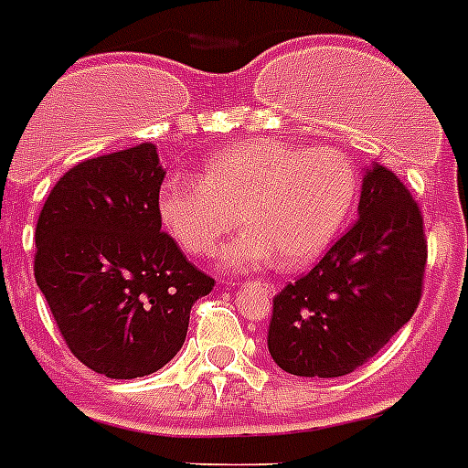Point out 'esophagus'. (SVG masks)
Masks as SVG:
<instances>
[{
    "instance_id": "obj_1",
    "label": "esophagus",
    "mask_w": 468,
    "mask_h": 468,
    "mask_svg": "<svg viewBox=\"0 0 468 468\" xmlns=\"http://www.w3.org/2000/svg\"><path fill=\"white\" fill-rule=\"evenodd\" d=\"M253 283L262 291V293H267V295H272L274 291H277V286H274L272 282H265V279H262V282H253Z\"/></svg>"
}]
</instances>
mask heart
<instances>
[{
  "label": "heart",
  "mask_w": 468,
  "mask_h": 468,
  "mask_svg": "<svg viewBox=\"0 0 468 468\" xmlns=\"http://www.w3.org/2000/svg\"><path fill=\"white\" fill-rule=\"evenodd\" d=\"M357 170L334 149L249 139L215 154L203 177L161 186L163 225L191 255L207 258L234 227L249 229L225 250L229 270L277 262L303 267L336 241L357 198Z\"/></svg>",
  "instance_id": "b5f03b06"
}]
</instances>
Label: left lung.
<instances>
[{
  "label": "left lung",
  "mask_w": 468,
  "mask_h": 468,
  "mask_svg": "<svg viewBox=\"0 0 468 468\" xmlns=\"http://www.w3.org/2000/svg\"><path fill=\"white\" fill-rule=\"evenodd\" d=\"M357 210L324 258L274 295L267 348L295 377L336 378L369 362L424 293V215L410 189L374 163Z\"/></svg>",
  "instance_id": "obj_1"
}]
</instances>
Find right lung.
Masks as SVG:
<instances>
[{"instance_id":"obj_1","label":"right lung","mask_w":468,"mask_h":468,"mask_svg":"<svg viewBox=\"0 0 468 468\" xmlns=\"http://www.w3.org/2000/svg\"><path fill=\"white\" fill-rule=\"evenodd\" d=\"M154 144L90 158L54 185L35 229V282L70 353L109 378L149 377L179 353L215 279L161 231Z\"/></svg>"}]
</instances>
